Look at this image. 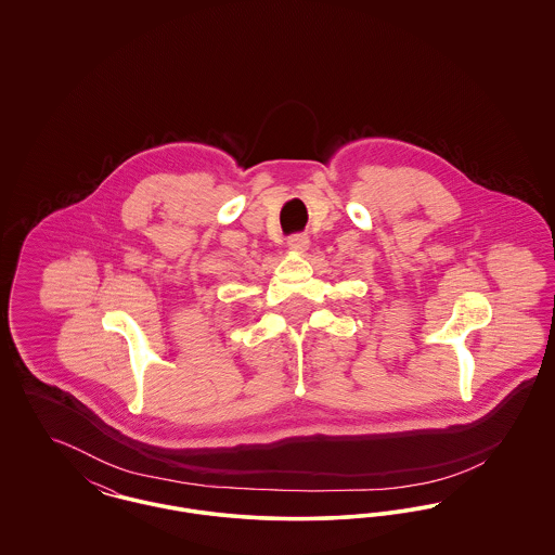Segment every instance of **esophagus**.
I'll return each instance as SVG.
<instances>
[{"instance_id":"obj_1","label":"esophagus","mask_w":555,"mask_h":555,"mask_svg":"<svg viewBox=\"0 0 555 555\" xmlns=\"http://www.w3.org/2000/svg\"><path fill=\"white\" fill-rule=\"evenodd\" d=\"M287 245H289L291 249H295V251H306L308 247H310V237L308 235H304V233H299V235H293L287 241Z\"/></svg>"}]
</instances>
